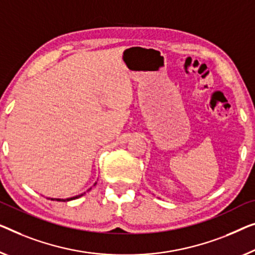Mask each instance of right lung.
I'll return each instance as SVG.
<instances>
[{
    "label": "right lung",
    "mask_w": 255,
    "mask_h": 255,
    "mask_svg": "<svg viewBox=\"0 0 255 255\" xmlns=\"http://www.w3.org/2000/svg\"><path fill=\"white\" fill-rule=\"evenodd\" d=\"M96 184V183H95ZM91 189V188H90ZM89 189V190H90ZM88 190V191H89ZM86 192H83V193H81V195H79V196H75V197H71V198H66V199H59V198H51V200H57V201H70V200H73V199H77V198H79V197H81V196H83L85 195Z\"/></svg>",
    "instance_id": "obj_1"
}]
</instances>
